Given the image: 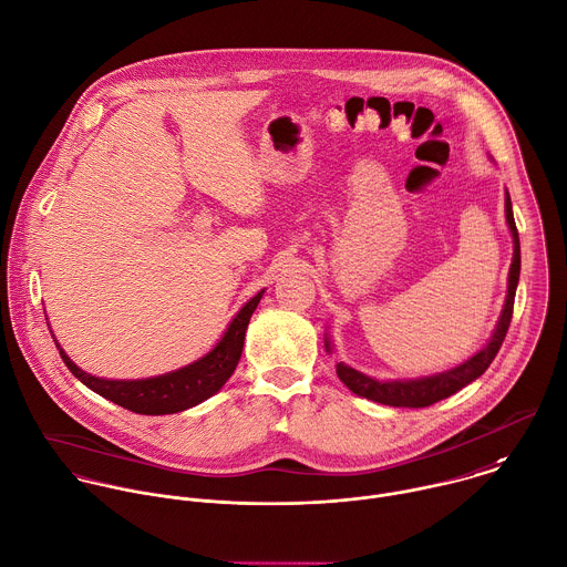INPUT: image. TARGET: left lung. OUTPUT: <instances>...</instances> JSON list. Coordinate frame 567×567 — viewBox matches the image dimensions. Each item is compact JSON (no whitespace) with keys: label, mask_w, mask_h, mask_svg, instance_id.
I'll return each instance as SVG.
<instances>
[{"label":"left lung","mask_w":567,"mask_h":567,"mask_svg":"<svg viewBox=\"0 0 567 567\" xmlns=\"http://www.w3.org/2000/svg\"><path fill=\"white\" fill-rule=\"evenodd\" d=\"M506 220L508 227L513 231V243H515V254H513V265H511V274H508V296H506V305L502 311V318L497 322V329L493 333V338L488 340V344L475 353L471 360H466L464 364L431 375V378H420V380H406V382H378L351 367H347L344 362L336 364V373L338 378L344 382V386L349 391H353L360 398H367L371 402L378 404H386V406H400V409H424L431 406L440 400H446L451 395H455L457 391H462L466 384L475 382L480 375L486 373V369L493 364L495 355L499 353L511 320H513V309H515V293H517V285H519V271H522V247H519V231L515 225V216H513V203H511V194L506 192ZM329 349V342H327Z\"/></svg>","instance_id":"1"}]
</instances>
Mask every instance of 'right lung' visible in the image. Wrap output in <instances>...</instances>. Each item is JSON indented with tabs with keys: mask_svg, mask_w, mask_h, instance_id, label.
Instances as JSON below:
<instances>
[{
	"mask_svg": "<svg viewBox=\"0 0 567 567\" xmlns=\"http://www.w3.org/2000/svg\"><path fill=\"white\" fill-rule=\"evenodd\" d=\"M265 291H258L231 320L220 342L200 360L178 371L147 380H103L81 371L56 344L61 360L87 389L138 415H169L200 404L231 378L245 344V331Z\"/></svg>",
	"mask_w": 567,
	"mask_h": 567,
	"instance_id": "add662e5",
	"label": "right lung"
}]
</instances>
